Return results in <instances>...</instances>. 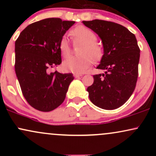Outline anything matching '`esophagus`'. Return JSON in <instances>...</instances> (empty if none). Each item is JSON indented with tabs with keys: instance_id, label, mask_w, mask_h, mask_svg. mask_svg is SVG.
Returning a JSON list of instances; mask_svg holds the SVG:
<instances>
[{
	"instance_id": "esophagus-1",
	"label": "esophagus",
	"mask_w": 156,
	"mask_h": 156,
	"mask_svg": "<svg viewBox=\"0 0 156 156\" xmlns=\"http://www.w3.org/2000/svg\"><path fill=\"white\" fill-rule=\"evenodd\" d=\"M73 76H74L75 78H78V77H81L83 75L80 74V73H74V74H73Z\"/></svg>"
}]
</instances>
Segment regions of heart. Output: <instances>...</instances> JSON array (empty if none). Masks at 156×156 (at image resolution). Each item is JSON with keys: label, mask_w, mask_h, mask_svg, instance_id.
Returning a JSON list of instances; mask_svg holds the SVG:
<instances>
[{"label": "heart", "mask_w": 156, "mask_h": 156, "mask_svg": "<svg viewBox=\"0 0 156 156\" xmlns=\"http://www.w3.org/2000/svg\"><path fill=\"white\" fill-rule=\"evenodd\" d=\"M70 34L75 42L83 44L80 48L79 56H69L64 61L62 68L64 71L74 73H83L90 67L94 60L101 59L103 56V49L97 43L98 37L90 28L84 26H78L71 30ZM58 48L64 56L70 52L69 42L65 37L61 38Z\"/></svg>", "instance_id": "b5f03b06"}]
</instances>
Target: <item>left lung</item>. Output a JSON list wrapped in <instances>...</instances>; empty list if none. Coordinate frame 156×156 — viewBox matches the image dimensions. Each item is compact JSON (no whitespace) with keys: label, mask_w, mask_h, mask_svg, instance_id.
<instances>
[{"label":"left lung","mask_w":156,"mask_h":156,"mask_svg":"<svg viewBox=\"0 0 156 156\" xmlns=\"http://www.w3.org/2000/svg\"><path fill=\"white\" fill-rule=\"evenodd\" d=\"M102 39L104 54L98 69L103 74L93 76L94 82L87 88L93 104L112 110L128 101L135 89L138 78L140 49L135 35L128 28L110 21H83Z\"/></svg>","instance_id":"left-lung-1"}]
</instances>
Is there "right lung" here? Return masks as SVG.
Returning <instances> with one entry per match:
<instances>
[{"label":"right lung","instance_id":"1","mask_svg":"<svg viewBox=\"0 0 156 156\" xmlns=\"http://www.w3.org/2000/svg\"><path fill=\"white\" fill-rule=\"evenodd\" d=\"M76 23L47 18L28 26L15 42V73L28 104L40 112H51L63 103L72 73L49 69L62 63L58 42Z\"/></svg>","mask_w":156,"mask_h":156}]
</instances>
